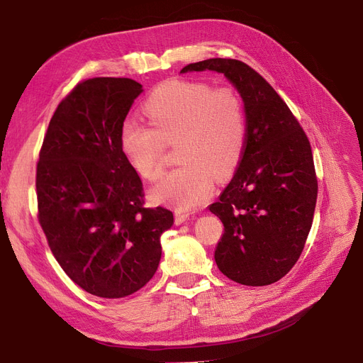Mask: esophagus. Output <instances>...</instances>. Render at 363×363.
<instances>
[{"label":"esophagus","instance_id":"1","mask_svg":"<svg viewBox=\"0 0 363 363\" xmlns=\"http://www.w3.org/2000/svg\"><path fill=\"white\" fill-rule=\"evenodd\" d=\"M189 219V213H182V212H177L175 213V224L180 225L183 223H186Z\"/></svg>","mask_w":363,"mask_h":363}]
</instances>
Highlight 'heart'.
Instances as JSON below:
<instances>
[{
    "instance_id": "obj_1",
    "label": "heart",
    "mask_w": 363,
    "mask_h": 363,
    "mask_svg": "<svg viewBox=\"0 0 363 363\" xmlns=\"http://www.w3.org/2000/svg\"><path fill=\"white\" fill-rule=\"evenodd\" d=\"M150 127L125 123L121 148L135 171L147 180L162 172L163 144H175L182 163L155 186L152 196L179 208L203 204L216 180L230 177L244 155L247 121L244 103L233 86L169 80L144 103Z\"/></svg>"
}]
</instances>
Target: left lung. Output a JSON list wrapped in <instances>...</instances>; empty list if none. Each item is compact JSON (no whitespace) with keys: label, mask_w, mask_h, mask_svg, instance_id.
I'll use <instances>...</instances> for the list:
<instances>
[{"label":"left lung","mask_w":363,"mask_h":363,"mask_svg":"<svg viewBox=\"0 0 363 363\" xmlns=\"http://www.w3.org/2000/svg\"><path fill=\"white\" fill-rule=\"evenodd\" d=\"M201 71L223 74L232 83L247 121L239 167L208 206L224 224L215 262L230 280L267 286L291 271L311 232L318 195L312 148L286 103L248 65L207 59L180 72Z\"/></svg>","instance_id":"1"}]
</instances>
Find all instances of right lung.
Here are the masks:
<instances>
[{"instance_id":"1","label":"right lung","mask_w":363,"mask_h":363,"mask_svg":"<svg viewBox=\"0 0 363 363\" xmlns=\"http://www.w3.org/2000/svg\"><path fill=\"white\" fill-rule=\"evenodd\" d=\"M144 92L131 79L96 77L54 112L38 162L39 223L68 277L101 298L135 294L157 271L168 208H145L144 188L121 148V128Z\"/></svg>"}]
</instances>
